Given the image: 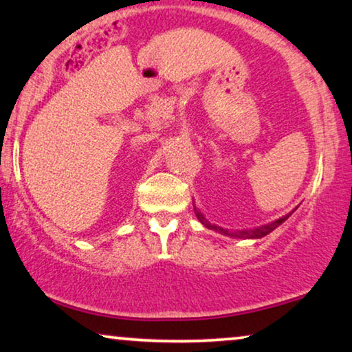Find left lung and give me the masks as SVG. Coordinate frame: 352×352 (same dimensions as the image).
Listing matches in <instances>:
<instances>
[{
    "label": "left lung",
    "mask_w": 352,
    "mask_h": 352,
    "mask_svg": "<svg viewBox=\"0 0 352 352\" xmlns=\"http://www.w3.org/2000/svg\"><path fill=\"white\" fill-rule=\"evenodd\" d=\"M195 212H196V217L199 219V222L203 223L204 227L215 228V230H219V232H222V233H227V235H232V236H238V238H262V236L269 235L272 230H275V228H277L278 225H282L285 220L289 217V214H288V215H285V217H282V219L274 220V222H272V223H265V225H262V227L252 228V230H238L235 233H228L227 230H223V228L215 227V225H210V222H208V220L203 217V214H201L199 210H196V208H195Z\"/></svg>",
    "instance_id": "obj_1"
}]
</instances>
